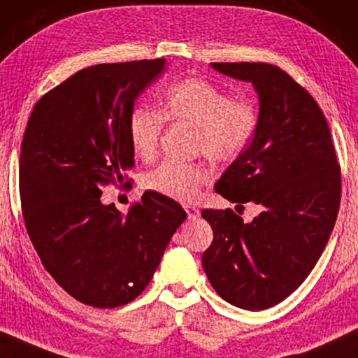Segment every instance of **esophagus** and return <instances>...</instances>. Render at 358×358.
<instances>
[{
  "label": "esophagus",
  "mask_w": 358,
  "mask_h": 358,
  "mask_svg": "<svg viewBox=\"0 0 358 358\" xmlns=\"http://www.w3.org/2000/svg\"><path fill=\"white\" fill-rule=\"evenodd\" d=\"M185 210H186V213H188V218H189V220H194V218H197V217H199V210H197L196 209V207H189V206H186L185 207Z\"/></svg>",
  "instance_id": "34e87169"
}]
</instances>
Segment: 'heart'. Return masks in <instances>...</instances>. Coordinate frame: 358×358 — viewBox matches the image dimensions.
<instances>
[{"mask_svg": "<svg viewBox=\"0 0 358 358\" xmlns=\"http://www.w3.org/2000/svg\"><path fill=\"white\" fill-rule=\"evenodd\" d=\"M164 117L194 125V149L213 161H233L241 156L259 125V110L248 99L207 80L186 78L170 87L161 112L138 106L128 117V138L133 152L149 161L156 156ZM210 173L202 164L164 161L145 175L146 189L178 202H193Z\"/></svg>", "mask_w": 358, "mask_h": 358, "instance_id": "heart-1", "label": "heart"}]
</instances>
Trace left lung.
<instances>
[{"instance_id":"left-lung-1","label":"left lung","mask_w":358,"mask_h":358,"mask_svg":"<svg viewBox=\"0 0 358 358\" xmlns=\"http://www.w3.org/2000/svg\"><path fill=\"white\" fill-rule=\"evenodd\" d=\"M223 76L252 83L259 125L215 191L236 207L262 212L244 223L231 209H204L213 231L202 266L222 299L265 310L292 294L327 246L341 201V172L317 101L281 69L262 62H212Z\"/></svg>"}]
</instances>
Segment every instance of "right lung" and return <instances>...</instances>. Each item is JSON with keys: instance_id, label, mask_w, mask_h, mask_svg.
Listing matches in <instances>:
<instances>
[{"instance_id": "1", "label": "right lung", "mask_w": 358, "mask_h": 358, "mask_svg": "<svg viewBox=\"0 0 358 358\" xmlns=\"http://www.w3.org/2000/svg\"><path fill=\"white\" fill-rule=\"evenodd\" d=\"M164 59L83 69L35 104L20 148L27 233L52 278L77 301L125 306L145 291L186 212L152 191L124 215L101 188L135 165L128 117Z\"/></svg>"}]
</instances>
